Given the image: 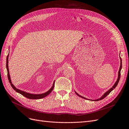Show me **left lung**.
<instances>
[{
    "mask_svg": "<svg viewBox=\"0 0 129 129\" xmlns=\"http://www.w3.org/2000/svg\"><path fill=\"white\" fill-rule=\"evenodd\" d=\"M120 59H121V65H120V69H119V73H118V79H117V82H116V83L114 84V85L113 86V87L111 88H110L109 90H108V91H107L104 95L101 97L100 98H99V99H97V100H93L94 101H99V100H102V99H104L107 95L108 94H109L111 92V91L112 90H113V89H114L115 88H116V87H117V85H118V83H119V80H120V75H121V73H120V72H121V69H122V59H121V58L120 57ZM76 92V94L77 95H78L79 97H80L81 98H84V99H87V98H85V97H82V96H81L80 95H79V94L76 92ZM93 100H92V101H93Z\"/></svg>",
    "mask_w": 129,
    "mask_h": 129,
    "instance_id": "1",
    "label": "left lung"
}]
</instances>
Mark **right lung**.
Instances as JSON below:
<instances>
[{"mask_svg": "<svg viewBox=\"0 0 129 129\" xmlns=\"http://www.w3.org/2000/svg\"><path fill=\"white\" fill-rule=\"evenodd\" d=\"M8 56H9V54L7 56V59H6V68H7V76H8V78L9 80V83L10 84L11 87H12V88L14 89L16 92L20 93L21 94H22V96H24L25 97L28 98V99H41V98H43L44 97L47 96L52 92V90L54 88V84H55V82H54L53 85L52 86V87H51V88L49 90L47 91V92L44 93H42V94H31V93H27L26 92H24L23 91L20 90L18 89H17L16 88L13 86V85L12 84L11 82V79H10V75H9V70H8Z\"/></svg>", "mask_w": 129, "mask_h": 129, "instance_id": "right-lung-1", "label": "right lung"}]
</instances>
